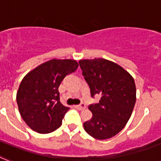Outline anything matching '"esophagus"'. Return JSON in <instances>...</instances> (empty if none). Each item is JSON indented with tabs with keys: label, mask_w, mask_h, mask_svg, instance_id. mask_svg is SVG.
Instances as JSON below:
<instances>
[{
	"label": "esophagus",
	"mask_w": 161,
	"mask_h": 161,
	"mask_svg": "<svg viewBox=\"0 0 161 161\" xmlns=\"http://www.w3.org/2000/svg\"><path fill=\"white\" fill-rule=\"evenodd\" d=\"M76 108H78V110H83V109H85V108H86V105H85L84 103H81L80 105L76 106Z\"/></svg>",
	"instance_id": "1"
}]
</instances>
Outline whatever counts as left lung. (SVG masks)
I'll return each mask as SVG.
<instances>
[{
	"instance_id": "8db88e82",
	"label": "left lung",
	"mask_w": 161,
	"mask_h": 161,
	"mask_svg": "<svg viewBox=\"0 0 161 161\" xmlns=\"http://www.w3.org/2000/svg\"><path fill=\"white\" fill-rule=\"evenodd\" d=\"M91 96L99 95L98 103L88 107L92 117L83 123L95 139L106 140L121 131L129 121L136 99L134 78L120 65L104 58L79 61Z\"/></svg>"
}]
</instances>
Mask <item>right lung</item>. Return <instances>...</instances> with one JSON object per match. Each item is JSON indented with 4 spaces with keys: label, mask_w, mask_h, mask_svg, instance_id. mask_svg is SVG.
I'll return each instance as SVG.
<instances>
[{
    "label": "right lung",
    "mask_w": 161,
    "mask_h": 161,
    "mask_svg": "<svg viewBox=\"0 0 161 161\" xmlns=\"http://www.w3.org/2000/svg\"><path fill=\"white\" fill-rule=\"evenodd\" d=\"M78 64L74 59H51L26 74L19 84L16 102L29 127L40 134L58 129L69 108L60 103L58 87Z\"/></svg>",
    "instance_id": "add662e5"
}]
</instances>
